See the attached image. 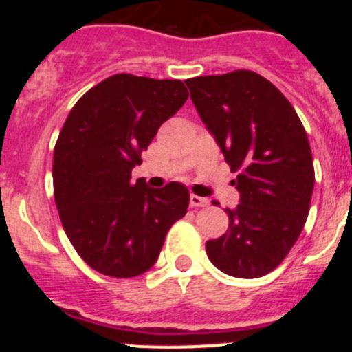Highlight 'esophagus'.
<instances>
[{"instance_id": "obj_1", "label": "esophagus", "mask_w": 352, "mask_h": 352, "mask_svg": "<svg viewBox=\"0 0 352 352\" xmlns=\"http://www.w3.org/2000/svg\"><path fill=\"white\" fill-rule=\"evenodd\" d=\"M208 204H210V201H208L206 197H201V195H195V194L190 195L192 208H203V206H208Z\"/></svg>"}]
</instances>
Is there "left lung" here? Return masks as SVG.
Returning a JSON list of instances; mask_svg holds the SVG:
<instances>
[{"instance_id": "left-lung-1", "label": "left lung", "mask_w": 352, "mask_h": 352, "mask_svg": "<svg viewBox=\"0 0 352 352\" xmlns=\"http://www.w3.org/2000/svg\"><path fill=\"white\" fill-rule=\"evenodd\" d=\"M190 98L210 129L239 192L229 227L206 241L211 263L231 276L257 278L285 259L303 231L312 199L309 138L291 102L252 70L186 79Z\"/></svg>"}]
</instances>
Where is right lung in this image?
I'll return each instance as SVG.
<instances>
[{"mask_svg":"<svg viewBox=\"0 0 352 352\" xmlns=\"http://www.w3.org/2000/svg\"><path fill=\"white\" fill-rule=\"evenodd\" d=\"M186 98L178 79L116 74L84 93L65 121L52 158L56 208L77 254L102 275L148 272L185 217L186 186L148 188L132 183V169Z\"/></svg>","mask_w":352,"mask_h":352,"instance_id":"add662e5","label":"right lung"}]
</instances>
